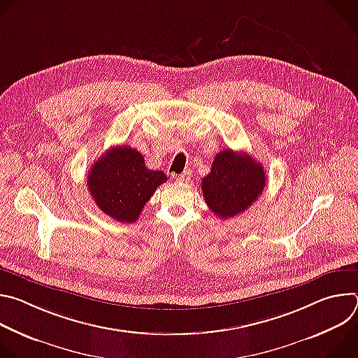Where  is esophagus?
I'll return each instance as SVG.
<instances>
[{
    "label": "esophagus",
    "mask_w": 358,
    "mask_h": 358,
    "mask_svg": "<svg viewBox=\"0 0 358 358\" xmlns=\"http://www.w3.org/2000/svg\"><path fill=\"white\" fill-rule=\"evenodd\" d=\"M176 178H177V181H180V182H188V180L191 178V174H189V171H184L182 174L176 176Z\"/></svg>",
    "instance_id": "34e87169"
}]
</instances>
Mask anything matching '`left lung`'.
Wrapping results in <instances>:
<instances>
[{"mask_svg": "<svg viewBox=\"0 0 358 358\" xmlns=\"http://www.w3.org/2000/svg\"><path fill=\"white\" fill-rule=\"evenodd\" d=\"M201 189L214 215L227 220L243 213L258 199L266 185L265 169L246 152L220 151Z\"/></svg>", "mask_w": 358, "mask_h": 358, "instance_id": "left-lung-1", "label": "left lung"}]
</instances>
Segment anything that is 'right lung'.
<instances>
[{"label":"right lung","mask_w":358,"mask_h":358,"mask_svg":"<svg viewBox=\"0 0 358 358\" xmlns=\"http://www.w3.org/2000/svg\"><path fill=\"white\" fill-rule=\"evenodd\" d=\"M163 171L145 167L141 152L129 145L108 150L87 173V187L96 206L120 222H136L159 185Z\"/></svg>","instance_id":"obj_1"}]
</instances>
